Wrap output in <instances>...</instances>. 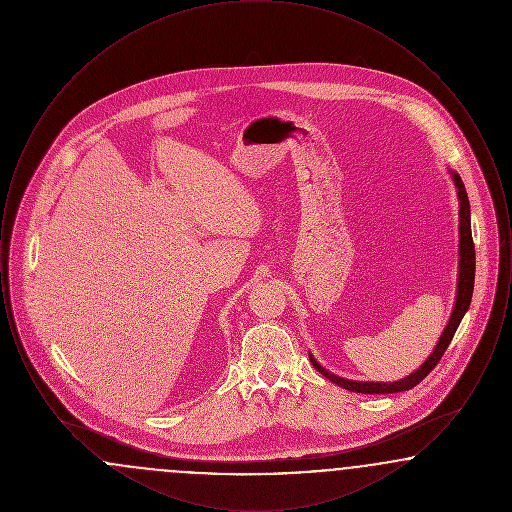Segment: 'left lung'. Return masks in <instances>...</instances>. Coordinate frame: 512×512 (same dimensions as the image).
<instances>
[{
    "label": "left lung",
    "instance_id": "1",
    "mask_svg": "<svg viewBox=\"0 0 512 512\" xmlns=\"http://www.w3.org/2000/svg\"><path fill=\"white\" fill-rule=\"evenodd\" d=\"M449 176L457 188V197H459V274H457V295H455V305L451 311V317L447 326L443 328L438 343L434 347V351L430 353V357L418 366L409 376L395 380V382H363V380H347L341 378L338 374H332L330 370H326L324 366L318 363L317 359L309 353V359L313 366L317 368L322 376H326L328 380H332L334 384H338L343 390L355 391V393H397V391H407L414 388L418 382H422L430 370L438 365L441 355L445 353V349L449 347V343L453 340L461 320H463L470 301H472V292H474V272H476V253H474V242H472V228H470V203H468V195L464 190L463 180L455 171L449 169Z\"/></svg>",
    "mask_w": 512,
    "mask_h": 512
}]
</instances>
